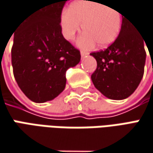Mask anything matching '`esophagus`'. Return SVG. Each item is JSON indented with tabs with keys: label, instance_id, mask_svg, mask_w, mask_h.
<instances>
[{
	"label": "esophagus",
	"instance_id": "obj_1",
	"mask_svg": "<svg viewBox=\"0 0 153 153\" xmlns=\"http://www.w3.org/2000/svg\"><path fill=\"white\" fill-rule=\"evenodd\" d=\"M80 55H81V57L83 58V57L87 56L89 55V53H88V52H85V51H81V52H80Z\"/></svg>",
	"mask_w": 153,
	"mask_h": 153
}]
</instances>
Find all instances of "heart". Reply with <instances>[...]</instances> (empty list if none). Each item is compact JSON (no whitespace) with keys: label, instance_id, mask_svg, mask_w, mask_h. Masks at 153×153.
Segmentation results:
<instances>
[{"label":"heart","instance_id":"1","mask_svg":"<svg viewBox=\"0 0 153 153\" xmlns=\"http://www.w3.org/2000/svg\"><path fill=\"white\" fill-rule=\"evenodd\" d=\"M122 14L111 6H104L94 0H78L70 4L61 14L60 24L63 37L72 40L80 30L83 34L77 45L85 50L94 47H107L115 42L122 28Z\"/></svg>","mask_w":153,"mask_h":153}]
</instances>
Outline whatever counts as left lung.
<instances>
[{
    "instance_id": "1",
    "label": "left lung",
    "mask_w": 153,
    "mask_h": 153,
    "mask_svg": "<svg viewBox=\"0 0 153 153\" xmlns=\"http://www.w3.org/2000/svg\"><path fill=\"white\" fill-rule=\"evenodd\" d=\"M144 41L134 24L123 16L122 28L115 42L105 50L90 54L97 64L91 80L103 96L123 100L136 90L146 63Z\"/></svg>"
}]
</instances>
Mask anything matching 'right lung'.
<instances>
[{"instance_id":"1","label":"right lung","mask_w":153,"mask_h":153,"mask_svg":"<svg viewBox=\"0 0 153 153\" xmlns=\"http://www.w3.org/2000/svg\"><path fill=\"white\" fill-rule=\"evenodd\" d=\"M70 0H46L14 31L13 75L30 100H53L66 86V72L80 62V53L64 38L60 18Z\"/></svg>"}]
</instances>
